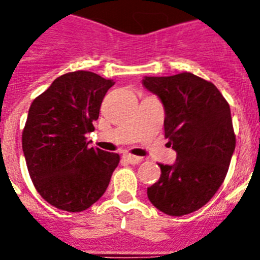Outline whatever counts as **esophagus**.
I'll list each match as a JSON object with an SVG mask.
<instances>
[{
	"instance_id": "34e87169",
	"label": "esophagus",
	"mask_w": 260,
	"mask_h": 260,
	"mask_svg": "<svg viewBox=\"0 0 260 260\" xmlns=\"http://www.w3.org/2000/svg\"><path fill=\"white\" fill-rule=\"evenodd\" d=\"M123 158H125L126 161L128 162V164H139V162L143 160L142 157H138V156H134V155H130V153H126V155H123Z\"/></svg>"
}]
</instances>
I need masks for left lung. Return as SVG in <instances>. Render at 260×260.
<instances>
[{
  "instance_id": "left-lung-1",
  "label": "left lung",
  "mask_w": 260,
  "mask_h": 260,
  "mask_svg": "<svg viewBox=\"0 0 260 260\" xmlns=\"http://www.w3.org/2000/svg\"><path fill=\"white\" fill-rule=\"evenodd\" d=\"M143 86L164 105L165 138L177 152L173 165L147 189L151 203L171 216L199 210L224 182L236 135L231 108L216 86L191 73L144 77Z\"/></svg>"
}]
</instances>
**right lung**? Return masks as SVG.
<instances>
[{
	"label": "right lung",
	"instance_id": "1",
	"mask_svg": "<svg viewBox=\"0 0 260 260\" xmlns=\"http://www.w3.org/2000/svg\"><path fill=\"white\" fill-rule=\"evenodd\" d=\"M91 71L78 70L53 80L32 102L22 134V148L32 183L49 204L80 212L102 198L118 153L88 147L103 99L113 86Z\"/></svg>",
	"mask_w": 260,
	"mask_h": 260
}]
</instances>
